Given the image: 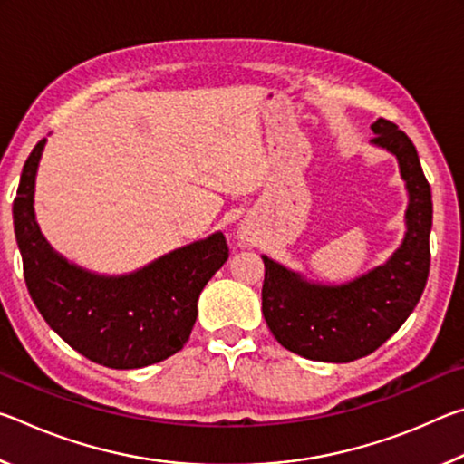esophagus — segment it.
<instances>
[{"label": "esophagus", "instance_id": "1", "mask_svg": "<svg viewBox=\"0 0 464 464\" xmlns=\"http://www.w3.org/2000/svg\"><path fill=\"white\" fill-rule=\"evenodd\" d=\"M239 239L243 243H251V241L256 239V235H254V231L249 229V227H241V229H239Z\"/></svg>", "mask_w": 464, "mask_h": 464}]
</instances>
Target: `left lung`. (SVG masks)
<instances>
[{
    "label": "left lung",
    "mask_w": 464,
    "mask_h": 464,
    "mask_svg": "<svg viewBox=\"0 0 464 464\" xmlns=\"http://www.w3.org/2000/svg\"><path fill=\"white\" fill-rule=\"evenodd\" d=\"M371 143L397 157L407 190L405 237L391 257L343 285L313 282L268 256L262 313L272 335L317 362H352L389 340L426 288L430 272L431 192L411 139L384 119L371 124Z\"/></svg>",
    "instance_id": "obj_1"
}]
</instances>
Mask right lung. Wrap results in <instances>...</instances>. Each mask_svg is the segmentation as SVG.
Segmentation results:
<instances>
[{
  "label": "right lung",
  "mask_w": 464,
  "mask_h": 464,
  "mask_svg": "<svg viewBox=\"0 0 464 464\" xmlns=\"http://www.w3.org/2000/svg\"><path fill=\"white\" fill-rule=\"evenodd\" d=\"M46 139L28 155L14 200V231L36 309L92 362L130 371L184 348L198 315V296L229 257L221 231L178 247L130 274L106 276L63 257L34 215V184Z\"/></svg>",
  "instance_id": "obj_1"
}]
</instances>
